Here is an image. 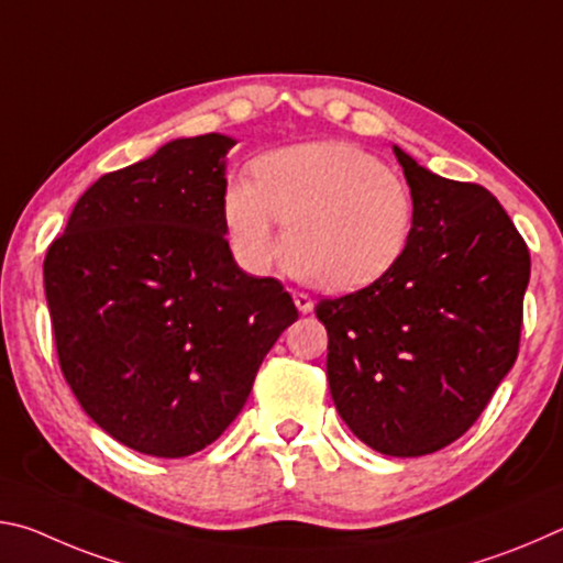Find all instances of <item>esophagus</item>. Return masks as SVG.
<instances>
[{"mask_svg": "<svg viewBox=\"0 0 563 563\" xmlns=\"http://www.w3.org/2000/svg\"><path fill=\"white\" fill-rule=\"evenodd\" d=\"M292 300H295V308H298L300 312L312 310V298L308 292H292Z\"/></svg>", "mask_w": 563, "mask_h": 563, "instance_id": "34e87169", "label": "esophagus"}]
</instances>
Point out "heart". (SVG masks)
Listing matches in <instances>:
<instances>
[{
	"label": "heart",
	"instance_id": "b5f03b06",
	"mask_svg": "<svg viewBox=\"0 0 563 563\" xmlns=\"http://www.w3.org/2000/svg\"><path fill=\"white\" fill-rule=\"evenodd\" d=\"M253 177L223 190V221L247 271L263 273L283 251L290 271L330 292L373 285L402 258L415 228L405 178L350 141H310L268 151Z\"/></svg>",
	"mask_w": 563,
	"mask_h": 563
}]
</instances>
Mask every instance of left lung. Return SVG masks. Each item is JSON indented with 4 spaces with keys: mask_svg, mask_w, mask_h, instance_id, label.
<instances>
[{
    "mask_svg": "<svg viewBox=\"0 0 563 563\" xmlns=\"http://www.w3.org/2000/svg\"><path fill=\"white\" fill-rule=\"evenodd\" d=\"M395 156L415 198L407 251L367 288L322 298L316 316L352 434L379 454L422 456L470 430L517 360L531 258L487 188Z\"/></svg>",
    "mask_w": 563,
    "mask_h": 563,
    "instance_id": "obj_1",
    "label": "left lung"
}]
</instances>
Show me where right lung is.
<instances>
[{
	"label": "right lung",
	"mask_w": 563,
	"mask_h": 563,
	"mask_svg": "<svg viewBox=\"0 0 563 563\" xmlns=\"http://www.w3.org/2000/svg\"><path fill=\"white\" fill-rule=\"evenodd\" d=\"M231 136L176 139L101 176L44 258L56 355L71 393L113 440L188 456L241 412L263 357L298 320L275 278L225 241Z\"/></svg>",
	"instance_id": "right-lung-1"
}]
</instances>
